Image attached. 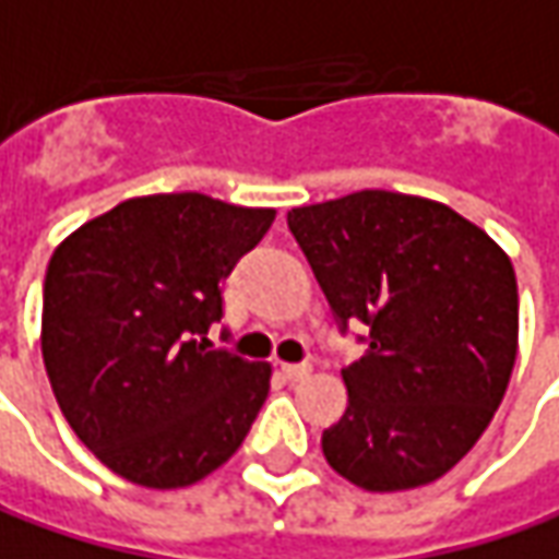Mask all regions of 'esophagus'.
<instances>
[{
	"instance_id": "obj_1",
	"label": "esophagus",
	"mask_w": 559,
	"mask_h": 559,
	"mask_svg": "<svg viewBox=\"0 0 559 559\" xmlns=\"http://www.w3.org/2000/svg\"><path fill=\"white\" fill-rule=\"evenodd\" d=\"M281 376L287 378V381H304V378L312 376V366L309 362H284Z\"/></svg>"
}]
</instances>
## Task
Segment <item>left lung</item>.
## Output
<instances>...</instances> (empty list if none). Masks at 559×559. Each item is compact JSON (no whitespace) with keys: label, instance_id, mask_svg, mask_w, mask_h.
<instances>
[{"label":"left lung","instance_id":"1","mask_svg":"<svg viewBox=\"0 0 559 559\" xmlns=\"http://www.w3.org/2000/svg\"><path fill=\"white\" fill-rule=\"evenodd\" d=\"M287 225L341 325H369L366 356L341 369L347 409L322 435L328 466L362 491H406L450 473L513 376L510 255L444 203L394 190L297 206Z\"/></svg>","mask_w":559,"mask_h":559}]
</instances>
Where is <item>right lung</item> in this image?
Wrapping results in <instances>:
<instances>
[{
	"instance_id": "add662e5",
	"label": "right lung",
	"mask_w": 559,
	"mask_h": 559,
	"mask_svg": "<svg viewBox=\"0 0 559 559\" xmlns=\"http://www.w3.org/2000/svg\"><path fill=\"white\" fill-rule=\"evenodd\" d=\"M275 209L206 193L131 197L71 231L43 281V366L74 435L143 488H187L228 463L272 366L212 350L218 284Z\"/></svg>"
}]
</instances>
